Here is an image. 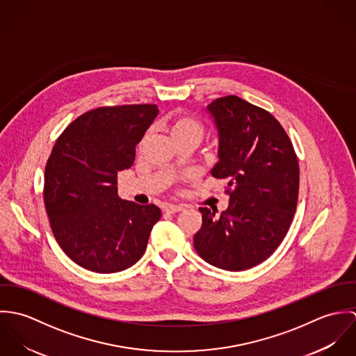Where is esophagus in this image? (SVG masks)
<instances>
[{"label":"esophagus","mask_w":356,"mask_h":356,"mask_svg":"<svg viewBox=\"0 0 356 356\" xmlns=\"http://www.w3.org/2000/svg\"><path fill=\"white\" fill-rule=\"evenodd\" d=\"M184 209H185V205H182V204H179V205H177V204H165L164 205V211L168 212V213H175V212H179V211H184Z\"/></svg>","instance_id":"1"}]
</instances>
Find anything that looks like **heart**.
Listing matches in <instances>:
<instances>
[{"label":"heart","instance_id":"1","mask_svg":"<svg viewBox=\"0 0 356 356\" xmlns=\"http://www.w3.org/2000/svg\"><path fill=\"white\" fill-rule=\"evenodd\" d=\"M165 130L168 131L170 137L175 144L186 141V140H196L200 143L203 138L204 127L200 122L196 119L186 116V115H177L172 116L167 123H165ZM147 140V134L141 138L138 148L144 145Z\"/></svg>","mask_w":356,"mask_h":356}]
</instances>
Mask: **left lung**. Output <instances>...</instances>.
I'll list each match as a JSON object with an SVG mask.
<instances>
[{"label": "left lung", "mask_w": 356, "mask_h": 356, "mask_svg": "<svg viewBox=\"0 0 356 356\" xmlns=\"http://www.w3.org/2000/svg\"><path fill=\"white\" fill-rule=\"evenodd\" d=\"M219 136L212 177L226 179L229 207L219 216L199 208L197 254L209 264L241 271L273 254L286 236L299 196V161L292 141L266 109L237 96L207 106Z\"/></svg>", "instance_id": "1"}]
</instances>
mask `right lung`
Returning <instances> with one entry per match:
<instances>
[{
	"mask_svg": "<svg viewBox=\"0 0 356 356\" xmlns=\"http://www.w3.org/2000/svg\"><path fill=\"white\" fill-rule=\"evenodd\" d=\"M154 104L102 106L57 138L45 167L44 202L53 236L72 261L95 273L131 267L147 250L161 211L118 196V172L157 116Z\"/></svg>",
	"mask_w": 356,
	"mask_h": 356,
	"instance_id": "right-lung-1",
	"label": "right lung"
}]
</instances>
